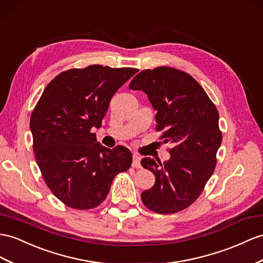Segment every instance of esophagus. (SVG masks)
Here are the masks:
<instances>
[{"mask_svg": "<svg viewBox=\"0 0 263 263\" xmlns=\"http://www.w3.org/2000/svg\"><path fill=\"white\" fill-rule=\"evenodd\" d=\"M132 166L136 167V169H140L141 167V157L139 156V154H133Z\"/></svg>", "mask_w": 263, "mask_h": 263, "instance_id": "34e87169", "label": "esophagus"}]
</instances>
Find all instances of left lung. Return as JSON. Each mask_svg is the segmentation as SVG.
Masks as SVG:
<instances>
[{
  "label": "left lung",
  "mask_w": 263,
  "mask_h": 263,
  "mask_svg": "<svg viewBox=\"0 0 263 263\" xmlns=\"http://www.w3.org/2000/svg\"><path fill=\"white\" fill-rule=\"evenodd\" d=\"M129 87L146 94L157 111V131H163L161 139L172 145L163 163L141 160L156 176V183L141 199L157 213L179 212L199 198L217 164L222 142L218 110L196 80L173 67L140 72Z\"/></svg>",
  "instance_id": "1"
}]
</instances>
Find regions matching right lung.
I'll return each mask as SVG.
<instances>
[{"mask_svg": "<svg viewBox=\"0 0 263 263\" xmlns=\"http://www.w3.org/2000/svg\"><path fill=\"white\" fill-rule=\"evenodd\" d=\"M137 72L98 64L64 71L46 85L33 110L30 129L36 163L46 185L65 205L98 206L117 174L131 166L129 149H107L92 129L102 125L114 93Z\"/></svg>", "mask_w": 263, "mask_h": 263, "instance_id": "obj_1", "label": "right lung"}]
</instances>
